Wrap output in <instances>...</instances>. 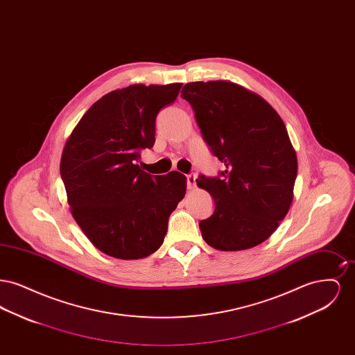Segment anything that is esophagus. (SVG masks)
<instances>
[{"label": "esophagus", "instance_id": "obj_1", "mask_svg": "<svg viewBox=\"0 0 355 355\" xmlns=\"http://www.w3.org/2000/svg\"><path fill=\"white\" fill-rule=\"evenodd\" d=\"M196 174L194 173H190L186 175V185L187 189H194L196 187Z\"/></svg>", "mask_w": 355, "mask_h": 355}]
</instances>
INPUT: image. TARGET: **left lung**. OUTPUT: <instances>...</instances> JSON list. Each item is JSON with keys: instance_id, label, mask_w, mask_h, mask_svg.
<instances>
[{"instance_id": "1", "label": "left lung", "mask_w": 355, "mask_h": 355, "mask_svg": "<svg viewBox=\"0 0 355 355\" xmlns=\"http://www.w3.org/2000/svg\"><path fill=\"white\" fill-rule=\"evenodd\" d=\"M181 97L226 168L220 177L197 180L216 202L214 213L200 222L205 242L223 252L262 243L286 217L297 178L284 121L262 97L229 81L189 83Z\"/></svg>"}]
</instances>
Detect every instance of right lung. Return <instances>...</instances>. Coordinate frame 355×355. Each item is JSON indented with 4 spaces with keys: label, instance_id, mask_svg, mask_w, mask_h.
<instances>
[{
    "label": "right lung",
    "instance_id": "right-lung-1",
    "mask_svg": "<svg viewBox=\"0 0 355 355\" xmlns=\"http://www.w3.org/2000/svg\"><path fill=\"white\" fill-rule=\"evenodd\" d=\"M182 84L130 85L93 103L69 137L60 173L73 218L102 253L139 259L157 252L170 214L185 197L178 171L152 175L137 165L155 142L158 112Z\"/></svg>",
    "mask_w": 355,
    "mask_h": 355
}]
</instances>
